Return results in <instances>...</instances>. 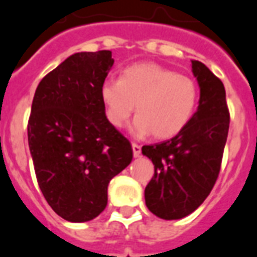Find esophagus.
<instances>
[{
    "label": "esophagus",
    "mask_w": 257,
    "mask_h": 257,
    "mask_svg": "<svg viewBox=\"0 0 257 257\" xmlns=\"http://www.w3.org/2000/svg\"><path fill=\"white\" fill-rule=\"evenodd\" d=\"M132 149H133V155H135V158L140 156V154H141V146L140 145L132 144Z\"/></svg>",
    "instance_id": "obj_1"
}]
</instances>
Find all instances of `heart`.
<instances>
[{
    "mask_svg": "<svg viewBox=\"0 0 257 257\" xmlns=\"http://www.w3.org/2000/svg\"><path fill=\"white\" fill-rule=\"evenodd\" d=\"M107 120L121 128L136 111L132 132L137 137L153 133L164 140L189 124L199 102V88L191 77L156 63L128 67L120 79H107L101 86Z\"/></svg>",
    "mask_w": 257,
    "mask_h": 257,
    "instance_id": "obj_1",
    "label": "heart"
}]
</instances>
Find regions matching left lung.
<instances>
[{"instance_id":"1","label":"left lung","mask_w":257,"mask_h":257,"mask_svg":"<svg viewBox=\"0 0 257 257\" xmlns=\"http://www.w3.org/2000/svg\"><path fill=\"white\" fill-rule=\"evenodd\" d=\"M200 88L198 110L171 140L142 147L154 176L145 189L147 208L164 220L190 215L206 200L221 168L230 115L224 84L199 61H191Z\"/></svg>"}]
</instances>
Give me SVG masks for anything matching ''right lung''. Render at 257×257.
Listing matches in <instances>:
<instances>
[{"instance_id":"1","label":"right lung","mask_w":257,"mask_h":257,"mask_svg":"<svg viewBox=\"0 0 257 257\" xmlns=\"http://www.w3.org/2000/svg\"><path fill=\"white\" fill-rule=\"evenodd\" d=\"M110 50L76 53L40 81L28 120L39 186L62 218L85 222L107 206L111 178L129 166L131 142L107 120L101 86Z\"/></svg>"}]
</instances>
